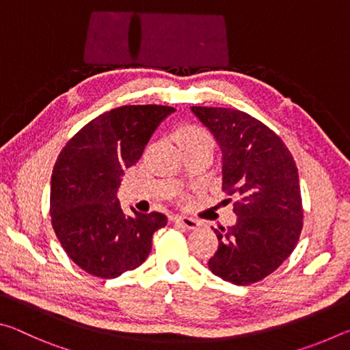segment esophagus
Masks as SVG:
<instances>
[{
  "label": "esophagus",
  "mask_w": 350,
  "mask_h": 350,
  "mask_svg": "<svg viewBox=\"0 0 350 350\" xmlns=\"http://www.w3.org/2000/svg\"><path fill=\"white\" fill-rule=\"evenodd\" d=\"M173 222L176 225H179L182 228H187V230H196L199 227V221L193 217H185V216H176L173 217Z\"/></svg>",
  "instance_id": "esophagus-1"
}]
</instances>
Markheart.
Returning <instances> with one entry per match:
<instances>
[{"instance_id": "1", "label": "heart", "mask_w": 350, "mask_h": 350, "mask_svg": "<svg viewBox=\"0 0 350 350\" xmlns=\"http://www.w3.org/2000/svg\"><path fill=\"white\" fill-rule=\"evenodd\" d=\"M177 142L183 151L199 146H213V137L204 126L196 123H185L176 131Z\"/></svg>"}]
</instances>
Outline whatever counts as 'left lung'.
Segmentation results:
<instances>
[{"label":"left lung","instance_id":"8db88e82","mask_svg":"<svg viewBox=\"0 0 350 350\" xmlns=\"http://www.w3.org/2000/svg\"><path fill=\"white\" fill-rule=\"evenodd\" d=\"M191 111L222 150V191L238 198L236 224L215 228L219 247L208 267L224 281L248 286L273 273L298 244L304 217L298 168L280 135L247 112Z\"/></svg>","mask_w":350,"mask_h":350}]
</instances>
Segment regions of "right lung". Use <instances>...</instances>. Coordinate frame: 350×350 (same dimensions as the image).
I'll return each instance as SVG.
<instances>
[{"label":"right lung","instance_id":"obj_1","mask_svg":"<svg viewBox=\"0 0 350 350\" xmlns=\"http://www.w3.org/2000/svg\"><path fill=\"white\" fill-rule=\"evenodd\" d=\"M174 111L129 105L103 112L70 139L52 171V227L68 256L92 276L112 280L145 262L167 216H126L117 199L123 171L139 162L154 129Z\"/></svg>","mask_w":350,"mask_h":350}]
</instances>
